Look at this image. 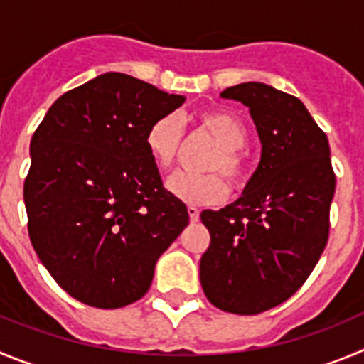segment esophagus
Returning a JSON list of instances; mask_svg holds the SVG:
<instances>
[{
  "label": "esophagus",
  "instance_id": "obj_1",
  "mask_svg": "<svg viewBox=\"0 0 364 364\" xmlns=\"http://www.w3.org/2000/svg\"><path fill=\"white\" fill-rule=\"evenodd\" d=\"M186 210H188V218H190V223H196V221H199V210H198V208H196V206H192V205H190L188 208H186Z\"/></svg>",
  "mask_w": 364,
  "mask_h": 364
}]
</instances>
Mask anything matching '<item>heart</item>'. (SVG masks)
Masks as SVG:
<instances>
[{
	"instance_id": "1",
	"label": "heart",
	"mask_w": 364,
	"mask_h": 364,
	"mask_svg": "<svg viewBox=\"0 0 364 364\" xmlns=\"http://www.w3.org/2000/svg\"><path fill=\"white\" fill-rule=\"evenodd\" d=\"M198 125L214 137L218 152L208 161V174L178 172L168 179L166 186L172 194L188 205H214L221 201L228 192V185L221 171L235 188H243L248 181V161L241 152L248 141L247 127L243 121L228 110L210 109L196 116ZM183 141V123L176 114H165L152 121L145 134V145L150 158L158 168H172L179 146Z\"/></svg>"
}]
</instances>
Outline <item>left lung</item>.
<instances>
[{"label":"left lung","mask_w":364,"mask_h":364,"mask_svg":"<svg viewBox=\"0 0 364 364\" xmlns=\"http://www.w3.org/2000/svg\"><path fill=\"white\" fill-rule=\"evenodd\" d=\"M221 97L250 109L263 150L243 196L201 212L210 245L199 277L219 310L255 316L287 301L312 274L328 241L336 174L326 134L296 96L250 81Z\"/></svg>","instance_id":"left-lung-1"}]
</instances>
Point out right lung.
<instances>
[{"label":"right lung","instance_id":"obj_1","mask_svg":"<svg viewBox=\"0 0 364 364\" xmlns=\"http://www.w3.org/2000/svg\"><path fill=\"white\" fill-rule=\"evenodd\" d=\"M183 103L107 72L58 97L36 129L23 186L28 235L74 299L96 309L141 299L159 255L188 225L145 145L152 121Z\"/></svg>","mask_w":364,"mask_h":364}]
</instances>
